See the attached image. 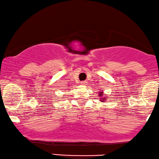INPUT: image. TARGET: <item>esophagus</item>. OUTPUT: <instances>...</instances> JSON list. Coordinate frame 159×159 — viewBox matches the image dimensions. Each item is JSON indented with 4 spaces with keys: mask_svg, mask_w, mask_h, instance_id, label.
Wrapping results in <instances>:
<instances>
[{
    "mask_svg": "<svg viewBox=\"0 0 159 159\" xmlns=\"http://www.w3.org/2000/svg\"><path fill=\"white\" fill-rule=\"evenodd\" d=\"M80 84H81V85H85V81L80 82Z\"/></svg>",
    "mask_w": 159,
    "mask_h": 159,
    "instance_id": "obj_1",
    "label": "esophagus"
}]
</instances>
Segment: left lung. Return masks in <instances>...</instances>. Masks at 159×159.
Masks as SVG:
<instances>
[{
    "instance_id": "obj_1",
    "label": "left lung",
    "mask_w": 159,
    "mask_h": 159,
    "mask_svg": "<svg viewBox=\"0 0 159 159\" xmlns=\"http://www.w3.org/2000/svg\"><path fill=\"white\" fill-rule=\"evenodd\" d=\"M102 92H100V94H99V95H100V97H101V96H102ZM103 99H104V98H102V99H101V100H102V102H104Z\"/></svg>"
}]
</instances>
